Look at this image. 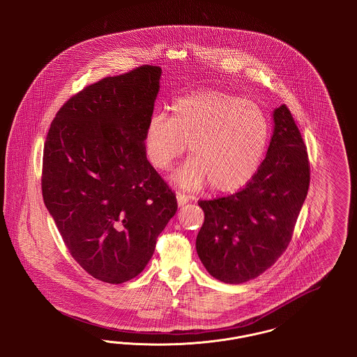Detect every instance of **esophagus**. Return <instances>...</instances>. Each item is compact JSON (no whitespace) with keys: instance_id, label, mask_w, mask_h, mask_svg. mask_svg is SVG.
Listing matches in <instances>:
<instances>
[{"instance_id":"obj_1","label":"esophagus","mask_w":357,"mask_h":357,"mask_svg":"<svg viewBox=\"0 0 357 357\" xmlns=\"http://www.w3.org/2000/svg\"><path fill=\"white\" fill-rule=\"evenodd\" d=\"M190 201V197L186 195V194H183V192H176V202H178V206H185Z\"/></svg>"}]
</instances>
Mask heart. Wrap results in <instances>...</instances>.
I'll return each instance as SVG.
<instances>
[{"label":"heart","mask_w":357,"mask_h":357,"mask_svg":"<svg viewBox=\"0 0 357 357\" xmlns=\"http://www.w3.org/2000/svg\"><path fill=\"white\" fill-rule=\"evenodd\" d=\"M269 136V119L255 102L222 91L192 92L174 100L170 118L153 114L144 153L155 169L167 171L188 144L191 156L172 181L185 188L210 182L214 190L229 192L255 176Z\"/></svg>","instance_id":"1"}]
</instances>
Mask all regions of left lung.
Here are the masks:
<instances>
[{
	"label": "left lung",
	"mask_w": 357,
	"mask_h": 357,
	"mask_svg": "<svg viewBox=\"0 0 357 357\" xmlns=\"http://www.w3.org/2000/svg\"><path fill=\"white\" fill-rule=\"evenodd\" d=\"M273 120L266 158L246 186L198 202L204 222L197 253L206 271L226 284L253 280L282 255L307 194L310 166L300 130L285 104Z\"/></svg>",
	"instance_id": "obj_1"
}]
</instances>
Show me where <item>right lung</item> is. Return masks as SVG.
Here are the masks:
<instances>
[{
	"instance_id": "1",
	"label": "right lung",
	"mask_w": 357,
	"mask_h": 357,
	"mask_svg": "<svg viewBox=\"0 0 357 357\" xmlns=\"http://www.w3.org/2000/svg\"><path fill=\"white\" fill-rule=\"evenodd\" d=\"M160 75L142 66L85 86L59 109L44 144V204L70 255L102 282L142 272L178 208L144 153Z\"/></svg>"
}]
</instances>
